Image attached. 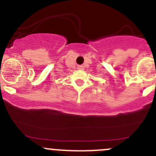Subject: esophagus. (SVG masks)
I'll return each instance as SVG.
<instances>
[{"label": "esophagus", "instance_id": "1", "mask_svg": "<svg viewBox=\"0 0 156 156\" xmlns=\"http://www.w3.org/2000/svg\"><path fill=\"white\" fill-rule=\"evenodd\" d=\"M78 70H82V69H84V67H83L82 66H78Z\"/></svg>", "mask_w": 156, "mask_h": 156}]
</instances>
